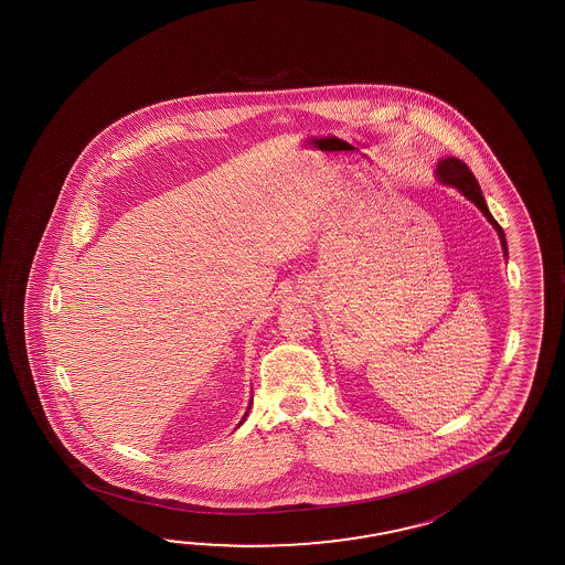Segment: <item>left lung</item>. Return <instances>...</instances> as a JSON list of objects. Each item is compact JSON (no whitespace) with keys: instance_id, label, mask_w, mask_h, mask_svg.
<instances>
[{"instance_id":"left-lung-1","label":"left lung","mask_w":565,"mask_h":565,"mask_svg":"<svg viewBox=\"0 0 565 565\" xmlns=\"http://www.w3.org/2000/svg\"><path fill=\"white\" fill-rule=\"evenodd\" d=\"M437 180L441 181V183H446V185H454V188H458L459 192L463 193L466 198H468L469 202L476 203L481 213L488 217V222H490L493 227H495V232L500 235L501 247H503V254L508 256V244H505V234H503V230H501V225L493 220V215H491L490 210H488V205H486V200H483V193L479 190L478 180H476V175L469 171L468 166L463 163V161L458 160V158H446V160L439 161L437 163L436 170Z\"/></svg>"}]
</instances>
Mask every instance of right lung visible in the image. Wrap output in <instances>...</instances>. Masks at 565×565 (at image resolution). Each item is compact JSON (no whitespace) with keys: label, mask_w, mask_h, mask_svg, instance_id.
<instances>
[{"label":"right lung","mask_w":565,"mask_h":565,"mask_svg":"<svg viewBox=\"0 0 565 565\" xmlns=\"http://www.w3.org/2000/svg\"><path fill=\"white\" fill-rule=\"evenodd\" d=\"M249 405H252V402H249ZM249 405H247V412H245V416L242 417V422H239V426H242V424H244L245 417H247V414H249ZM239 426H237V427H239Z\"/></svg>","instance_id":"right-lung-1"}]
</instances>
